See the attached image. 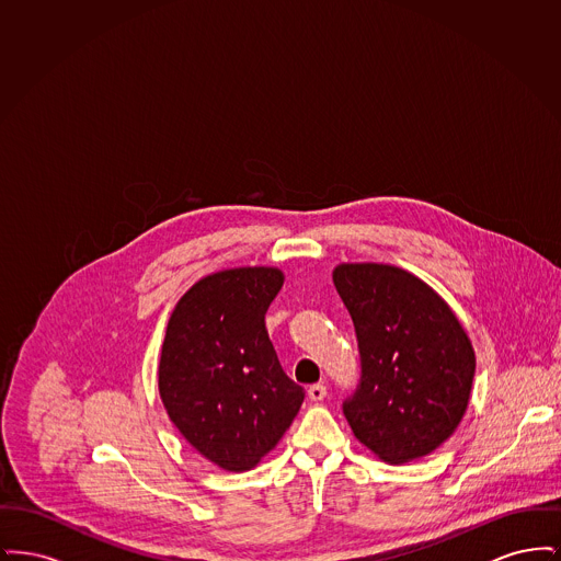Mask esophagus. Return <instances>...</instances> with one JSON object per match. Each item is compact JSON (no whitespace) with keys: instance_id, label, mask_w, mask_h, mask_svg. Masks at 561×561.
<instances>
[{"instance_id":"1","label":"esophagus","mask_w":561,"mask_h":561,"mask_svg":"<svg viewBox=\"0 0 561 561\" xmlns=\"http://www.w3.org/2000/svg\"><path fill=\"white\" fill-rule=\"evenodd\" d=\"M309 398H311V401L323 400V398H325V385H321V382L311 385V387H309Z\"/></svg>"}]
</instances>
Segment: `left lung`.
Instances as JSON below:
<instances>
[{
	"label": "left lung",
	"mask_w": 561,
	"mask_h": 561,
	"mask_svg": "<svg viewBox=\"0 0 561 561\" xmlns=\"http://www.w3.org/2000/svg\"><path fill=\"white\" fill-rule=\"evenodd\" d=\"M334 286L355 325L359 382L343 401L355 437L387 462L433 453L458 427L476 355L450 307L412 273L339 265Z\"/></svg>",
	"instance_id": "8db88e82"
}]
</instances>
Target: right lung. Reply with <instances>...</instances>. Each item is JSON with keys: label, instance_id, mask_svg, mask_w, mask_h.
<instances>
[{"label": "right lung", "instance_id": "obj_1", "mask_svg": "<svg viewBox=\"0 0 561 561\" xmlns=\"http://www.w3.org/2000/svg\"><path fill=\"white\" fill-rule=\"evenodd\" d=\"M282 284L277 268L220 271L197 282L168 321L161 401L188 444L227 471H248L273 450L305 400L265 328Z\"/></svg>", "mask_w": 561, "mask_h": 561}]
</instances>
